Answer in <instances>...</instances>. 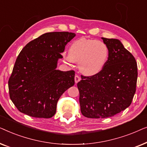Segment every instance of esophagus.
<instances>
[{"label":"esophagus","mask_w":147,"mask_h":147,"mask_svg":"<svg viewBox=\"0 0 147 147\" xmlns=\"http://www.w3.org/2000/svg\"><path fill=\"white\" fill-rule=\"evenodd\" d=\"M74 80H75V83L77 84L78 82H79L80 80H81V78H80L79 76L76 75L75 76V78H74Z\"/></svg>","instance_id":"1"}]
</instances>
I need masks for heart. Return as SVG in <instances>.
Wrapping results in <instances>:
<instances>
[{"instance_id": "obj_1", "label": "heart", "mask_w": 147, "mask_h": 147, "mask_svg": "<svg viewBox=\"0 0 147 147\" xmlns=\"http://www.w3.org/2000/svg\"><path fill=\"white\" fill-rule=\"evenodd\" d=\"M109 49L102 41L80 38L72 42L69 53L63 57L67 63L77 62L80 71L86 76H94L100 73L107 63Z\"/></svg>"}]
</instances>
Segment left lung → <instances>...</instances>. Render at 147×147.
Returning <instances> with one entry per match:
<instances>
[{
  "instance_id": "obj_1",
  "label": "left lung",
  "mask_w": 147,
  "mask_h": 147,
  "mask_svg": "<svg viewBox=\"0 0 147 147\" xmlns=\"http://www.w3.org/2000/svg\"><path fill=\"white\" fill-rule=\"evenodd\" d=\"M102 39L109 49L107 63L96 75L82 76L77 84L81 112L90 118H105L123 111L130 105L136 92L135 58L120 40Z\"/></svg>"
}]
</instances>
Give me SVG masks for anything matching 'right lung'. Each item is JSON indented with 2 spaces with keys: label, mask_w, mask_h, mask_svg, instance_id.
I'll list each match as a JSON object with an SVG mask.
<instances>
[{
  "label": "right lung",
  "mask_w": 147,
  "mask_h": 147,
  "mask_svg": "<svg viewBox=\"0 0 147 147\" xmlns=\"http://www.w3.org/2000/svg\"><path fill=\"white\" fill-rule=\"evenodd\" d=\"M76 36L51 32L30 41L20 52L9 80L10 98L22 113L35 118L55 115L58 100L75 84L74 70L57 69L65 47Z\"/></svg>",
  "instance_id": "obj_1"
}]
</instances>
